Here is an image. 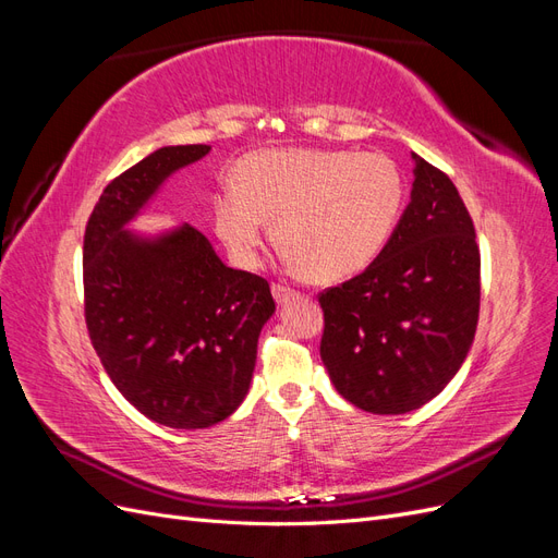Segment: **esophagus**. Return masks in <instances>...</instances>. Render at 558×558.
I'll return each mask as SVG.
<instances>
[{"mask_svg": "<svg viewBox=\"0 0 558 558\" xmlns=\"http://www.w3.org/2000/svg\"><path fill=\"white\" fill-rule=\"evenodd\" d=\"M272 295H275V300H277V305H289L291 300H295L298 298V293L295 291H291V289H286V286H281V283H275L272 286Z\"/></svg>", "mask_w": 558, "mask_h": 558, "instance_id": "obj_1", "label": "esophagus"}]
</instances>
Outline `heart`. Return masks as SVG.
<instances>
[{
  "instance_id": "b5f03b06",
  "label": "heart",
  "mask_w": 558,
  "mask_h": 558,
  "mask_svg": "<svg viewBox=\"0 0 558 558\" xmlns=\"http://www.w3.org/2000/svg\"><path fill=\"white\" fill-rule=\"evenodd\" d=\"M234 181L238 189L214 197V228L234 263L256 265L269 221L286 263L316 283L363 272L404 205L400 167L361 150H258L240 162Z\"/></svg>"
}]
</instances>
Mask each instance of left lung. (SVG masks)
<instances>
[{
	"instance_id": "1",
	"label": "left lung",
	"mask_w": 558,
	"mask_h": 558,
	"mask_svg": "<svg viewBox=\"0 0 558 558\" xmlns=\"http://www.w3.org/2000/svg\"><path fill=\"white\" fill-rule=\"evenodd\" d=\"M410 205L363 275L320 293V361L342 398L408 414L445 391L480 318L475 226L451 179L412 154Z\"/></svg>"
}]
</instances>
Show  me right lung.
Here are the masks:
<instances>
[{
  "label": "right lung",
  "instance_id": "obj_1",
  "mask_svg": "<svg viewBox=\"0 0 558 558\" xmlns=\"http://www.w3.org/2000/svg\"><path fill=\"white\" fill-rule=\"evenodd\" d=\"M211 146H162L113 179L83 238L86 324L107 375L144 416L197 430L248 393L269 283L228 267L197 228L132 230L162 185Z\"/></svg>",
  "mask_w": 558,
  "mask_h": 558
}]
</instances>
